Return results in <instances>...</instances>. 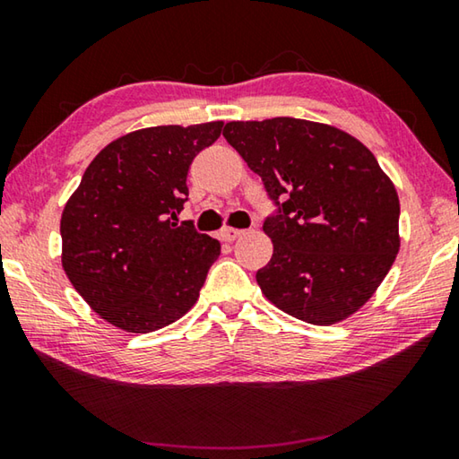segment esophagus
I'll use <instances>...</instances> for the list:
<instances>
[{
  "label": "esophagus",
  "mask_w": 459,
  "mask_h": 459,
  "mask_svg": "<svg viewBox=\"0 0 459 459\" xmlns=\"http://www.w3.org/2000/svg\"><path fill=\"white\" fill-rule=\"evenodd\" d=\"M243 235H245V230H240V229L227 227V229L221 230V238L227 240V243H232V240H237L238 237H243Z\"/></svg>",
  "instance_id": "obj_1"
}]
</instances>
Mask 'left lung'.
Here are the masks:
<instances>
[{"label": "left lung", "instance_id": "8db88e82", "mask_svg": "<svg viewBox=\"0 0 459 459\" xmlns=\"http://www.w3.org/2000/svg\"><path fill=\"white\" fill-rule=\"evenodd\" d=\"M222 135L279 214L263 224L273 257L257 271L265 298L314 325L338 324L367 304L397 257L399 194L367 145L325 123L230 121Z\"/></svg>", "mask_w": 459, "mask_h": 459}]
</instances>
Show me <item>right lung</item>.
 <instances>
[{
  "instance_id": "1",
  "label": "right lung",
  "mask_w": 459,
  "mask_h": 459,
  "mask_svg": "<svg viewBox=\"0 0 459 459\" xmlns=\"http://www.w3.org/2000/svg\"><path fill=\"white\" fill-rule=\"evenodd\" d=\"M222 121L131 131L105 145L60 219L62 269L103 320L131 333L169 325L198 301L221 243L178 227L188 169Z\"/></svg>"
}]
</instances>
